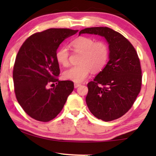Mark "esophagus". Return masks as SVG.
<instances>
[{"mask_svg": "<svg viewBox=\"0 0 156 156\" xmlns=\"http://www.w3.org/2000/svg\"><path fill=\"white\" fill-rule=\"evenodd\" d=\"M80 84H79V83H74V88H77V87H79L80 86Z\"/></svg>", "mask_w": 156, "mask_h": 156, "instance_id": "esophagus-1", "label": "esophagus"}]
</instances>
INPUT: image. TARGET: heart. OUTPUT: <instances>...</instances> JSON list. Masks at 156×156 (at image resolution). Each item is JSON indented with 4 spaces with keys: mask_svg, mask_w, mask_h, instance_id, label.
Wrapping results in <instances>:
<instances>
[{
    "mask_svg": "<svg viewBox=\"0 0 156 156\" xmlns=\"http://www.w3.org/2000/svg\"><path fill=\"white\" fill-rule=\"evenodd\" d=\"M71 45L75 52L82 53L81 65L69 68L63 72L65 80L82 82L94 72H99L105 67L109 58L110 50L104 41H97L91 37L80 36L72 40ZM69 52L67 47L59 48L55 53V58L59 65L66 67L69 64Z\"/></svg>",
    "mask_w": 156,
    "mask_h": 156,
    "instance_id": "b5f03b06",
    "label": "heart"
}]
</instances>
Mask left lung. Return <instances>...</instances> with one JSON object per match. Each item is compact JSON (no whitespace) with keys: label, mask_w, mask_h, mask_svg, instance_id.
<instances>
[{"label":"left lung","mask_w":156,"mask_h":156,"mask_svg":"<svg viewBox=\"0 0 156 156\" xmlns=\"http://www.w3.org/2000/svg\"><path fill=\"white\" fill-rule=\"evenodd\" d=\"M85 33L104 37L110 50L105 67L87 84V106L97 119L115 120L131 108L140 91L139 58L131 42L109 27H88L82 30L79 35Z\"/></svg>","instance_id":"obj_1"}]
</instances>
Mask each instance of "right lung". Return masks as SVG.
<instances>
[{"label":"right lung","instance_id":"1","mask_svg":"<svg viewBox=\"0 0 156 156\" xmlns=\"http://www.w3.org/2000/svg\"><path fill=\"white\" fill-rule=\"evenodd\" d=\"M78 30L50 28L33 34L21 46L13 67L15 93L25 113L37 121L47 122L59 114L74 89L72 81H59L55 53L66 38ZM57 85L47 88L50 83Z\"/></svg>","mask_w":156,"mask_h":156}]
</instances>
